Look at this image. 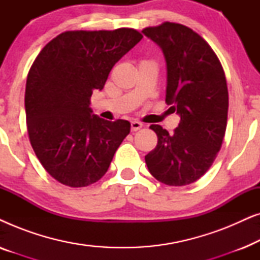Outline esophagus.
I'll return each instance as SVG.
<instances>
[{"label": "esophagus", "mask_w": 260, "mask_h": 260, "mask_svg": "<svg viewBox=\"0 0 260 260\" xmlns=\"http://www.w3.org/2000/svg\"><path fill=\"white\" fill-rule=\"evenodd\" d=\"M143 126V124L140 122H131V131H137Z\"/></svg>", "instance_id": "esophagus-1"}]
</instances>
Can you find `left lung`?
Listing matches in <instances>:
<instances>
[{
  "instance_id": "left-lung-1",
  "label": "left lung",
  "mask_w": 260,
  "mask_h": 260,
  "mask_svg": "<svg viewBox=\"0 0 260 260\" xmlns=\"http://www.w3.org/2000/svg\"><path fill=\"white\" fill-rule=\"evenodd\" d=\"M142 33L162 49L166 102L181 118L174 134L150 126L158 141L145 163L159 182L186 186L207 172L221 148L229 112L225 73L211 46L183 24L165 22Z\"/></svg>"
}]
</instances>
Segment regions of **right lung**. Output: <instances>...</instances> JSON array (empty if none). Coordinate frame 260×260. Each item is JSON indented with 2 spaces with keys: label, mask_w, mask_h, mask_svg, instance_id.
Returning a JSON list of instances; mask_svg holds the SVG:
<instances>
[{
  "label": "right lung",
  "mask_w": 260,
  "mask_h": 260,
  "mask_svg": "<svg viewBox=\"0 0 260 260\" xmlns=\"http://www.w3.org/2000/svg\"><path fill=\"white\" fill-rule=\"evenodd\" d=\"M142 38L131 28L65 31L31 65L24 94L28 135L42 167L60 183L78 188L97 182L129 135L127 120L93 115L90 99Z\"/></svg>",
  "instance_id": "obj_1"
}]
</instances>
